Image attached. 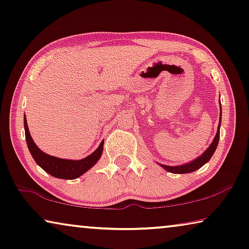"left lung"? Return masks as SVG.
I'll return each instance as SVG.
<instances>
[{
    "label": "left lung",
    "instance_id": "obj_1",
    "mask_svg": "<svg viewBox=\"0 0 249 249\" xmlns=\"http://www.w3.org/2000/svg\"><path fill=\"white\" fill-rule=\"evenodd\" d=\"M221 109V107H220ZM220 124H221V115H220V123L218 125V131H217V134L214 136V139L213 141V143L210 144V146L207 148V150L203 152V153L200 155L199 158H196V160L189 162V163H185V164L182 165H177V166H170V165H164V164H161V166L166 171L171 172V173H177V174H183V173H191L196 171V170H198L201 168L203 164H206V163L210 160L211 157H213L214 151H216L217 145H218V142H219V136H220Z\"/></svg>",
    "mask_w": 249,
    "mask_h": 249
}]
</instances>
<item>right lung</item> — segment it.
Returning <instances> with one entry per match:
<instances>
[{"label": "right lung", "mask_w": 249, "mask_h": 249, "mask_svg": "<svg viewBox=\"0 0 249 249\" xmlns=\"http://www.w3.org/2000/svg\"><path fill=\"white\" fill-rule=\"evenodd\" d=\"M24 129H25V140L29 147L30 153L32 158L35 159L36 164L41 166V168L47 173L51 174L54 178L65 180H72L77 179L78 177L83 176L85 172H87L89 169L92 168L97 161L101 159L104 147V141L99 144L97 150L92 152L90 155H88L81 160H66V159L55 158L53 155L46 154L40 148L36 145L33 142L31 135H30L27 118L24 115Z\"/></svg>", "instance_id": "add662e5"}]
</instances>
